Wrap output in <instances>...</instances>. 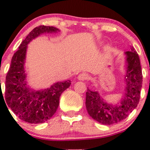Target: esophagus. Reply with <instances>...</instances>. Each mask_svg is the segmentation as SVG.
<instances>
[{
  "instance_id": "34e87169",
  "label": "esophagus",
  "mask_w": 150,
  "mask_h": 150,
  "mask_svg": "<svg viewBox=\"0 0 150 150\" xmlns=\"http://www.w3.org/2000/svg\"><path fill=\"white\" fill-rule=\"evenodd\" d=\"M88 75L85 72H83V73H81L78 75V79L80 80V81H86V80L88 79Z\"/></svg>"
}]
</instances>
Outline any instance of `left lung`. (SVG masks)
Instances as JSON below:
<instances>
[{
    "label": "left lung",
    "mask_w": 150,
    "mask_h": 150,
    "mask_svg": "<svg viewBox=\"0 0 150 150\" xmlns=\"http://www.w3.org/2000/svg\"><path fill=\"white\" fill-rule=\"evenodd\" d=\"M127 57V71L124 99L120 105L107 104L99 93L88 89L86 106L89 115L104 125H112L125 120L137 107L142 86V72L139 57L134 47L125 52Z\"/></svg>",
    "instance_id": "left-lung-1"
}]
</instances>
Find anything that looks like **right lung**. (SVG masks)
<instances>
[{"label":"right lung","mask_w":150,"mask_h":150,"mask_svg":"<svg viewBox=\"0 0 150 150\" xmlns=\"http://www.w3.org/2000/svg\"><path fill=\"white\" fill-rule=\"evenodd\" d=\"M57 32H59L57 28L44 25L33 29L13 54L6 77L5 102L19 119L29 123H42L49 120L58 108L62 93L71 84L68 80L38 91L26 86L24 64L28 44L42 33Z\"/></svg>","instance_id":"obj_1"}]
</instances>
